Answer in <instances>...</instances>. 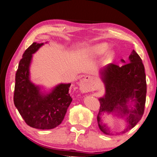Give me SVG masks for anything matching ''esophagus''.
<instances>
[{
  "instance_id": "34e87169",
  "label": "esophagus",
  "mask_w": 157,
  "mask_h": 157,
  "mask_svg": "<svg viewBox=\"0 0 157 157\" xmlns=\"http://www.w3.org/2000/svg\"><path fill=\"white\" fill-rule=\"evenodd\" d=\"M91 78L90 76H86L85 78L82 79L79 83V89L84 92H87L90 91V82Z\"/></svg>"
}]
</instances>
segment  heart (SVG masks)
Instances as JSON below:
<instances>
[{
    "mask_svg": "<svg viewBox=\"0 0 157 157\" xmlns=\"http://www.w3.org/2000/svg\"><path fill=\"white\" fill-rule=\"evenodd\" d=\"M109 48V44L106 43H101L94 44L84 49L81 52V55L84 58H94L99 56L103 55L105 53ZM114 55V53L113 51H108L105 54V59H112Z\"/></svg>",
    "mask_w": 157,
    "mask_h": 157,
    "instance_id": "heart-1",
    "label": "heart"
}]
</instances>
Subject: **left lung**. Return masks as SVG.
<instances>
[{"label": "left lung", "instance_id": "obj_1", "mask_svg": "<svg viewBox=\"0 0 157 157\" xmlns=\"http://www.w3.org/2000/svg\"><path fill=\"white\" fill-rule=\"evenodd\" d=\"M121 62L125 64L119 66L110 63L100 71L105 94L98 99L101 106L97 121L100 130L106 135L111 133L101 118L104 113L114 114L125 119L126 126L121 131L124 133L136 125L145 110L147 84L142 59L133 50L128 57V63H126L123 59Z\"/></svg>", "mask_w": 157, "mask_h": 157}]
</instances>
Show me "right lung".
I'll list each match as a JSON object with an SVG mask.
<instances>
[{
  "label": "right lung",
  "instance_id": "add662e5",
  "mask_svg": "<svg viewBox=\"0 0 157 157\" xmlns=\"http://www.w3.org/2000/svg\"><path fill=\"white\" fill-rule=\"evenodd\" d=\"M43 44L33 43L23 54L16 73L14 103L29 126L45 130L62 122L73 99L69 94L71 83L59 84L49 93L44 94L30 80L32 54Z\"/></svg>",
  "mask_w": 157,
  "mask_h": 157
}]
</instances>
